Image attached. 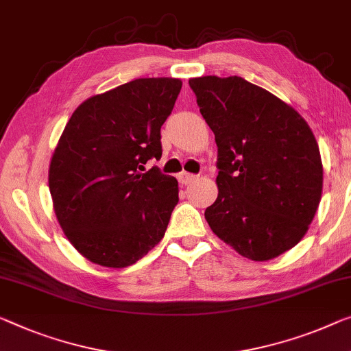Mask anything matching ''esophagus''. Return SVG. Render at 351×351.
Returning <instances> with one entry per match:
<instances>
[{"label": "esophagus", "instance_id": "esophagus-1", "mask_svg": "<svg viewBox=\"0 0 351 351\" xmlns=\"http://www.w3.org/2000/svg\"><path fill=\"white\" fill-rule=\"evenodd\" d=\"M177 179H179V182L182 183V185H190V183L193 180H196V176L194 174H190V172H185L182 171L179 176H177Z\"/></svg>", "mask_w": 351, "mask_h": 351}]
</instances>
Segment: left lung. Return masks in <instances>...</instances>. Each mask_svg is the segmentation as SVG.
<instances>
[{"label": "left lung", "mask_w": 351, "mask_h": 351, "mask_svg": "<svg viewBox=\"0 0 351 351\" xmlns=\"http://www.w3.org/2000/svg\"><path fill=\"white\" fill-rule=\"evenodd\" d=\"M218 145V197L206 219L224 243L256 262L303 239L322 199L319 144L307 122L241 77L191 78Z\"/></svg>", "instance_id": "8db88e82"}]
</instances>
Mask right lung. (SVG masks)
<instances>
[{
    "label": "right lung",
    "mask_w": 351,
    "mask_h": 351,
    "mask_svg": "<svg viewBox=\"0 0 351 351\" xmlns=\"http://www.w3.org/2000/svg\"><path fill=\"white\" fill-rule=\"evenodd\" d=\"M182 89L177 78H138L84 100L53 152L48 186L64 234L101 267L133 265L163 239L179 183L161 157V125Z\"/></svg>",
    "instance_id": "1"
}]
</instances>
